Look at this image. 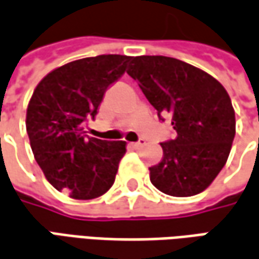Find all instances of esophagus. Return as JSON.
Returning a JSON list of instances; mask_svg holds the SVG:
<instances>
[{"mask_svg": "<svg viewBox=\"0 0 259 259\" xmlns=\"http://www.w3.org/2000/svg\"><path fill=\"white\" fill-rule=\"evenodd\" d=\"M145 144H147V142H145V140H140L138 142H133L131 145H133L134 148H141V147H144Z\"/></svg>", "mask_w": 259, "mask_h": 259, "instance_id": "obj_1", "label": "esophagus"}]
</instances>
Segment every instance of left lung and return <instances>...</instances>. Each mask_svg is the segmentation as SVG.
I'll list each match as a JSON object with an SVG mask.
<instances>
[{"label": "left lung", "instance_id": "8db88e82", "mask_svg": "<svg viewBox=\"0 0 259 259\" xmlns=\"http://www.w3.org/2000/svg\"><path fill=\"white\" fill-rule=\"evenodd\" d=\"M126 73L159 117L170 115L176 131L174 140L160 144L162 160L149 167L152 185L175 197L201 193L226 165L234 140L228 93L208 73L166 56L133 58Z\"/></svg>", "mask_w": 259, "mask_h": 259}]
</instances>
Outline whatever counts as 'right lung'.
I'll use <instances>...</instances> for the list:
<instances>
[{
    "mask_svg": "<svg viewBox=\"0 0 259 259\" xmlns=\"http://www.w3.org/2000/svg\"><path fill=\"white\" fill-rule=\"evenodd\" d=\"M125 55H100L66 63L48 73L26 108V133L45 178L72 199L90 200L112 186L125 141L85 135L103 96L131 62Z\"/></svg>",
    "mask_w": 259,
    "mask_h": 259,
    "instance_id": "1",
    "label": "right lung"
}]
</instances>
